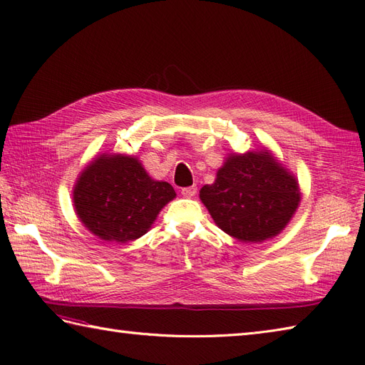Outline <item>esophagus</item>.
<instances>
[{
    "label": "esophagus",
    "mask_w": 365,
    "mask_h": 365,
    "mask_svg": "<svg viewBox=\"0 0 365 365\" xmlns=\"http://www.w3.org/2000/svg\"><path fill=\"white\" fill-rule=\"evenodd\" d=\"M196 185H192V187H185V189H182L181 190V195L184 196V197H193L195 195H196Z\"/></svg>",
    "instance_id": "34e87169"
}]
</instances>
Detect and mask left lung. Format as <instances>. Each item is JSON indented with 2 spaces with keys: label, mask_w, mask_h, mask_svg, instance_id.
<instances>
[{
  "label": "left lung",
  "mask_w": 365,
  "mask_h": 365,
  "mask_svg": "<svg viewBox=\"0 0 365 365\" xmlns=\"http://www.w3.org/2000/svg\"><path fill=\"white\" fill-rule=\"evenodd\" d=\"M200 197L215 224L244 244L280 235L302 200L295 175L268 149L228 153Z\"/></svg>",
  "instance_id": "left-lung-1"
}]
</instances>
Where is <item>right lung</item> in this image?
Listing matches in <instances>:
<instances>
[{
    "label": "right lung",
    "mask_w": 365,
    "mask_h": 365,
    "mask_svg": "<svg viewBox=\"0 0 365 365\" xmlns=\"http://www.w3.org/2000/svg\"><path fill=\"white\" fill-rule=\"evenodd\" d=\"M175 196L169 182L153 180L137 157L123 153L97 155L73 187L74 210L83 227L117 244L146 235Z\"/></svg>",
    "instance_id": "right-lung-1"
}]
</instances>
